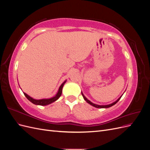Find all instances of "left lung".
Wrapping results in <instances>:
<instances>
[{
  "instance_id": "obj_1",
  "label": "left lung",
  "mask_w": 150,
  "mask_h": 150,
  "mask_svg": "<svg viewBox=\"0 0 150 150\" xmlns=\"http://www.w3.org/2000/svg\"><path fill=\"white\" fill-rule=\"evenodd\" d=\"M81 94H82L83 96V98H84V100H85L86 102H87L88 103H89V104H91V105H92L93 106H94V107H95V108H110V107H111V106H113V105H115V104L120 100V98H121V96H121L120 98H119L118 99H117V100H116L115 102L112 103H111V104H108V105H98V104H94V103H93L92 102H91L89 100H88V99L84 96V95L83 94L82 92H81Z\"/></svg>"
}]
</instances>
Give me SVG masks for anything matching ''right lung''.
Returning <instances> with one entry per match:
<instances>
[{"instance_id":"1","label":"right lung","mask_w":150,"mask_h":150,"mask_svg":"<svg viewBox=\"0 0 150 150\" xmlns=\"http://www.w3.org/2000/svg\"><path fill=\"white\" fill-rule=\"evenodd\" d=\"M66 82V81H65L61 85L59 88L57 93L56 94V96H54V97H52L51 98L42 99H33V98H31L30 96H29V95H28L25 93H24V94L25 95V96L27 98H28V100H29L32 103L36 104V105H40V106L48 105V104H51V103H52L54 101H56V100H57L59 98V97L61 96V94H62V90L63 86L64 85Z\"/></svg>"}]
</instances>
